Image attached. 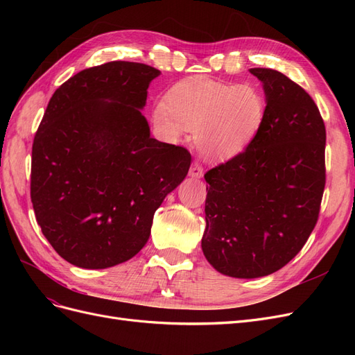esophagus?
I'll return each mask as SVG.
<instances>
[{
    "mask_svg": "<svg viewBox=\"0 0 355 355\" xmlns=\"http://www.w3.org/2000/svg\"><path fill=\"white\" fill-rule=\"evenodd\" d=\"M189 175L192 178H196V179H200L202 176V167H201V164L198 163V161H196V163H192V166L189 167Z\"/></svg>",
    "mask_w": 355,
    "mask_h": 355,
    "instance_id": "obj_1",
    "label": "esophagus"
}]
</instances>
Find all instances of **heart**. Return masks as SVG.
<instances>
[{"mask_svg": "<svg viewBox=\"0 0 355 355\" xmlns=\"http://www.w3.org/2000/svg\"><path fill=\"white\" fill-rule=\"evenodd\" d=\"M265 116L262 94L249 84L185 80L171 87L155 110L161 130L179 136L197 130L201 153L213 159L237 155L252 142Z\"/></svg>", "mask_w": 355, "mask_h": 355, "instance_id": "heart-1", "label": "heart"}]
</instances>
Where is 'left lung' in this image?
<instances>
[{
  "label": "left lung",
  "instance_id": "1",
  "mask_svg": "<svg viewBox=\"0 0 355 355\" xmlns=\"http://www.w3.org/2000/svg\"><path fill=\"white\" fill-rule=\"evenodd\" d=\"M250 72L266 94L262 125L244 151L204 175L202 253L237 278L270 275L302 250L326 185V127L313 98L275 69Z\"/></svg>",
  "mask_w": 355,
  "mask_h": 355
}]
</instances>
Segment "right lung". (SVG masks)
Listing matches in <instances>:
<instances>
[{"mask_svg": "<svg viewBox=\"0 0 355 355\" xmlns=\"http://www.w3.org/2000/svg\"><path fill=\"white\" fill-rule=\"evenodd\" d=\"M159 71L115 60L53 93L32 144L31 201L53 249L103 270L141 252L155 210L185 179L187 148L149 136L141 108Z\"/></svg>", "mask_w": 355, "mask_h": 355, "instance_id": "add662e5", "label": "right lung"}]
</instances>
